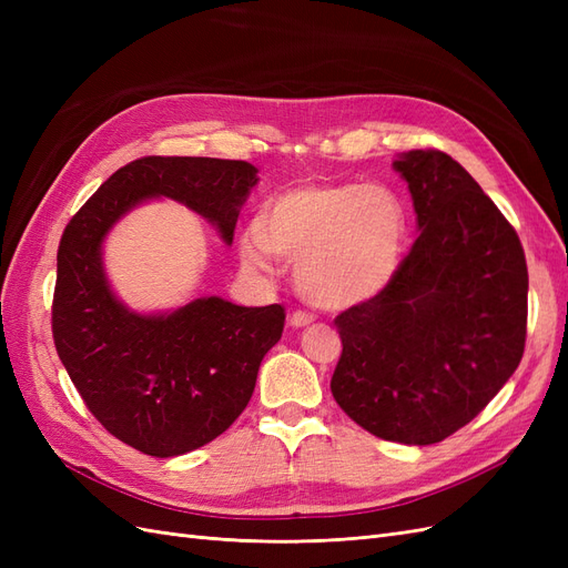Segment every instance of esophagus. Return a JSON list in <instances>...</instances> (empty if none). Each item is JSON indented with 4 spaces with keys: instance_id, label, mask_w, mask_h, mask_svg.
<instances>
[{
    "instance_id": "obj_1",
    "label": "esophagus",
    "mask_w": 568,
    "mask_h": 568,
    "mask_svg": "<svg viewBox=\"0 0 568 568\" xmlns=\"http://www.w3.org/2000/svg\"><path fill=\"white\" fill-rule=\"evenodd\" d=\"M313 322H315V315L307 313V311H294V313H291V317H288L291 326H307V324H313Z\"/></svg>"
}]
</instances>
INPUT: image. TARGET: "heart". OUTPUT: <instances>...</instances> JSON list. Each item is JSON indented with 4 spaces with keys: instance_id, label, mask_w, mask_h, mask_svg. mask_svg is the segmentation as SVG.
Segmentation results:
<instances>
[{
    "instance_id": "b5f03b06",
    "label": "heart",
    "mask_w": 568,
    "mask_h": 568,
    "mask_svg": "<svg viewBox=\"0 0 568 568\" xmlns=\"http://www.w3.org/2000/svg\"><path fill=\"white\" fill-rule=\"evenodd\" d=\"M409 220L386 186L311 182L272 196L263 220L242 232L244 267L270 272L277 255L296 263L301 294L329 311L365 303L390 284L407 246Z\"/></svg>"
}]
</instances>
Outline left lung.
Wrapping results in <instances>:
<instances>
[{"instance_id":"1","label":"left lung","mask_w":568,"mask_h":568,"mask_svg":"<svg viewBox=\"0 0 568 568\" xmlns=\"http://www.w3.org/2000/svg\"><path fill=\"white\" fill-rule=\"evenodd\" d=\"M419 236L374 298L336 315L332 393L376 438L432 445L467 426L519 367L528 267L519 234L448 153L407 151Z\"/></svg>"}]
</instances>
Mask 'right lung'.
Here are the masks:
<instances>
[{"label":"right lung","mask_w":568,"mask_h":568,"mask_svg":"<svg viewBox=\"0 0 568 568\" xmlns=\"http://www.w3.org/2000/svg\"><path fill=\"white\" fill-rule=\"evenodd\" d=\"M257 170L246 161L136 159L68 222L57 253L51 336L80 398L111 436L151 457L211 443L248 405L257 367L282 338L284 307L217 296L173 315H134L109 291L101 239L134 203L170 196L215 222L232 244Z\"/></svg>","instance_id":"add662e5"}]
</instances>
